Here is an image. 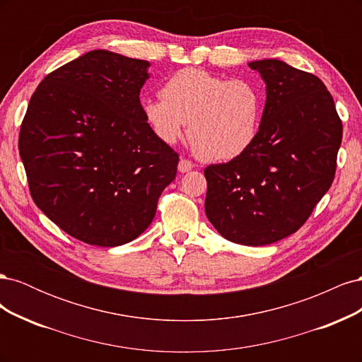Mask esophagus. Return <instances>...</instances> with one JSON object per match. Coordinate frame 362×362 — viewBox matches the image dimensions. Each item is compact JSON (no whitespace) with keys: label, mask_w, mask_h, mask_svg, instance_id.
Masks as SVG:
<instances>
[{"label":"esophagus","mask_w":362,"mask_h":362,"mask_svg":"<svg viewBox=\"0 0 362 362\" xmlns=\"http://www.w3.org/2000/svg\"><path fill=\"white\" fill-rule=\"evenodd\" d=\"M192 169H193V164H192V161L185 160V158H181V160H180V163H178V170H180L181 173L190 172Z\"/></svg>","instance_id":"obj_1"}]
</instances>
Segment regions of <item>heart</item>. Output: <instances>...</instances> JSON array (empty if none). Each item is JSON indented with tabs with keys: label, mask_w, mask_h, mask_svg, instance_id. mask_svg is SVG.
Returning a JSON list of instances; mask_svg holds the SVG:
<instances>
[{
	"label": "heart",
	"mask_w": 362,
	"mask_h": 362,
	"mask_svg": "<svg viewBox=\"0 0 362 362\" xmlns=\"http://www.w3.org/2000/svg\"><path fill=\"white\" fill-rule=\"evenodd\" d=\"M141 113L163 144H177L189 122V139L201 160L231 161L258 136L262 93L247 80L185 68L163 84L161 98L141 101Z\"/></svg>",
	"instance_id": "heart-1"
}]
</instances>
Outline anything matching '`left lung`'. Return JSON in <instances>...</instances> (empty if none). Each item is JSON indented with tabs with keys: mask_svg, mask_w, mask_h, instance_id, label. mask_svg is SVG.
<instances>
[{
	"mask_svg": "<svg viewBox=\"0 0 362 362\" xmlns=\"http://www.w3.org/2000/svg\"><path fill=\"white\" fill-rule=\"evenodd\" d=\"M249 68L266 83L258 136L242 157L205 168V214L229 242L264 246L298 231L329 190L343 125L315 75L276 59Z\"/></svg>",
	"mask_w": 362,
	"mask_h": 362,
	"instance_id": "1",
	"label": "left lung"
}]
</instances>
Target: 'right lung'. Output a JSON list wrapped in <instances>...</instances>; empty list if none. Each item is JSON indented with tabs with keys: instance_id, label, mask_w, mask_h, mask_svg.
Returning a JSON list of instances; mask_svg holds the SVG:
<instances>
[{
	"instance_id": "add662e5",
	"label": "right lung",
	"mask_w": 362,
	"mask_h": 362,
	"mask_svg": "<svg viewBox=\"0 0 362 362\" xmlns=\"http://www.w3.org/2000/svg\"><path fill=\"white\" fill-rule=\"evenodd\" d=\"M146 60L93 49L48 74L19 133L31 198L87 245L113 247L151 225L178 154L141 113Z\"/></svg>"
}]
</instances>
